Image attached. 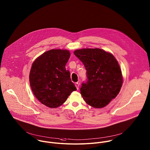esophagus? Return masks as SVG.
<instances>
[{
	"instance_id": "esophagus-1",
	"label": "esophagus",
	"mask_w": 150,
	"mask_h": 150,
	"mask_svg": "<svg viewBox=\"0 0 150 150\" xmlns=\"http://www.w3.org/2000/svg\"><path fill=\"white\" fill-rule=\"evenodd\" d=\"M75 86H76V88L77 90H78V89H79V83H78V82H76V83H75Z\"/></svg>"
}]
</instances>
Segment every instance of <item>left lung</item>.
Instances as JSON below:
<instances>
[{"mask_svg":"<svg viewBox=\"0 0 150 150\" xmlns=\"http://www.w3.org/2000/svg\"><path fill=\"white\" fill-rule=\"evenodd\" d=\"M74 53L86 69L88 81L81 88L83 98L93 107H105L117 96L122 85L117 60L111 53L98 48L78 49Z\"/></svg>","mask_w":150,"mask_h":150,"instance_id":"left-lung-1","label":"left lung"}]
</instances>
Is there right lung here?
<instances>
[{
  "mask_svg": "<svg viewBox=\"0 0 150 150\" xmlns=\"http://www.w3.org/2000/svg\"><path fill=\"white\" fill-rule=\"evenodd\" d=\"M70 55L67 50L52 49L32 63L29 76L31 89L36 98L49 108L59 107L76 90L65 68Z\"/></svg>",
  "mask_w": 150,
  "mask_h": 150,
  "instance_id": "obj_1",
  "label": "right lung"
}]
</instances>
